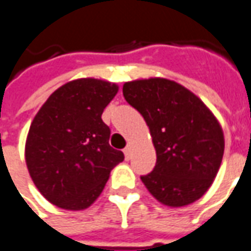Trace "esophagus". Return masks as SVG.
<instances>
[{"instance_id":"esophagus-1","label":"esophagus","mask_w":251,"mask_h":251,"mask_svg":"<svg viewBox=\"0 0 251 251\" xmlns=\"http://www.w3.org/2000/svg\"><path fill=\"white\" fill-rule=\"evenodd\" d=\"M124 155H126V160L131 158V155H132V146L131 145H127V148L124 149Z\"/></svg>"}]
</instances>
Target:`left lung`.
<instances>
[{
  "instance_id": "left-lung-1",
  "label": "left lung",
  "mask_w": 251,
  "mask_h": 251,
  "mask_svg": "<svg viewBox=\"0 0 251 251\" xmlns=\"http://www.w3.org/2000/svg\"><path fill=\"white\" fill-rule=\"evenodd\" d=\"M123 96L143 116L154 145V169L141 176L149 193L171 208L198 201L212 186L224 154L216 116L194 93L164 77L126 82Z\"/></svg>"
}]
</instances>
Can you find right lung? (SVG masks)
I'll list each match as a JSON object with an SVG mask.
<instances>
[{"label":"right lung","instance_id":"right-lung-1","mask_svg":"<svg viewBox=\"0 0 251 251\" xmlns=\"http://www.w3.org/2000/svg\"><path fill=\"white\" fill-rule=\"evenodd\" d=\"M116 83L82 77L65 83L43 103L25 141V164L39 193L65 210L89 208L124 154L109 145L103 109Z\"/></svg>","mask_w":251,"mask_h":251}]
</instances>
